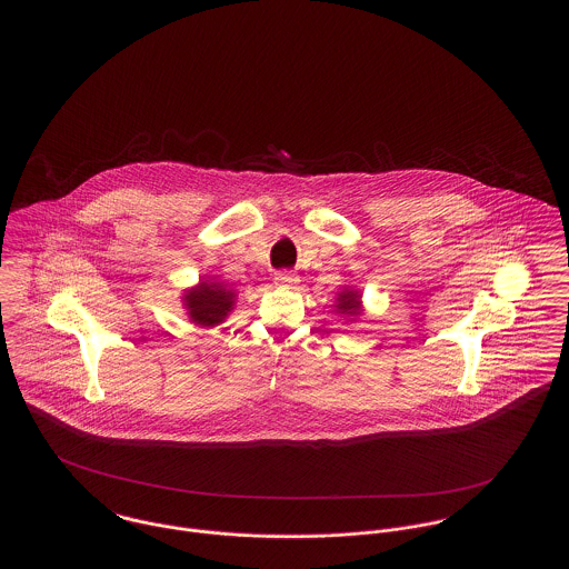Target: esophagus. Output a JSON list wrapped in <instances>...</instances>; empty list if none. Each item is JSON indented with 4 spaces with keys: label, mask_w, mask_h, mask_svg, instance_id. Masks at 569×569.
Segmentation results:
<instances>
[{
    "label": "esophagus",
    "mask_w": 569,
    "mask_h": 569,
    "mask_svg": "<svg viewBox=\"0 0 569 569\" xmlns=\"http://www.w3.org/2000/svg\"><path fill=\"white\" fill-rule=\"evenodd\" d=\"M274 283H277L279 288H297L298 274L290 271L277 272V274H274Z\"/></svg>",
    "instance_id": "obj_1"
}]
</instances>
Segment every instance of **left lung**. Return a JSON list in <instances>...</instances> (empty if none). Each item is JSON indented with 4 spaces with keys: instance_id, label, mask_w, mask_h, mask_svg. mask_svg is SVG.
I'll use <instances>...</instances> for the list:
<instances>
[{
    "instance_id": "1",
    "label": "left lung",
    "mask_w": 569,
    "mask_h": 569,
    "mask_svg": "<svg viewBox=\"0 0 569 569\" xmlns=\"http://www.w3.org/2000/svg\"><path fill=\"white\" fill-rule=\"evenodd\" d=\"M335 309L346 322H356L362 316V295L356 288H343L335 298Z\"/></svg>"
}]
</instances>
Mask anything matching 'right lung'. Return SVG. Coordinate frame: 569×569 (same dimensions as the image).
<instances>
[{"label": "right lung", "mask_w": 569, "mask_h": 569, "mask_svg": "<svg viewBox=\"0 0 569 569\" xmlns=\"http://www.w3.org/2000/svg\"><path fill=\"white\" fill-rule=\"evenodd\" d=\"M181 305L193 326L213 328L223 325L237 305V290L213 277H202L196 286L183 290Z\"/></svg>", "instance_id": "add662e5"}]
</instances>
